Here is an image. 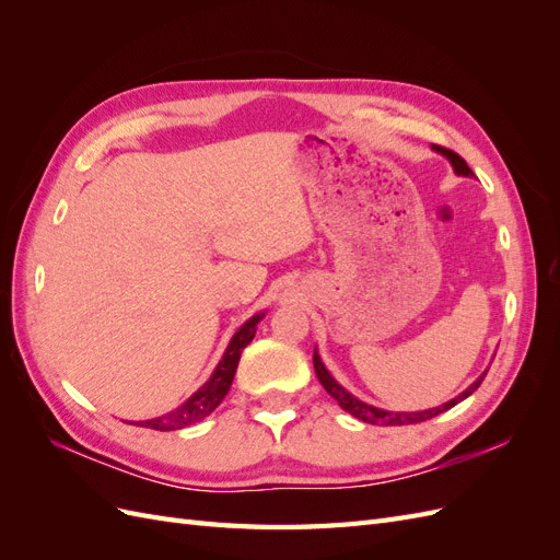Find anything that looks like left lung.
I'll list each match as a JSON object with an SVG mask.
<instances>
[{
  "instance_id": "1",
  "label": "left lung",
  "mask_w": 560,
  "mask_h": 560,
  "mask_svg": "<svg viewBox=\"0 0 560 560\" xmlns=\"http://www.w3.org/2000/svg\"><path fill=\"white\" fill-rule=\"evenodd\" d=\"M436 151H442L444 156H448L451 159V163H453V167H455V173L457 175H474L471 171H469V165L465 163V159L460 156V154H455V151H451V149H446V147H436ZM313 366H315V374H317V378H319V383H322V387L327 389V393L341 404V409L343 411H348L350 416H354V418H360V420H364V422H369V425H413V422H422V420H430V418H434V416H439V413H444V411H448L451 406H455L457 401H463V399H467L474 389H477L479 385H481V381L486 378V374L479 378V381H474L463 395H457L455 399H451L448 404H444V406H436V409H430V411H418V413H395V411H383V409H376V406H369V404H364V401H360L358 397H352L348 389H343L341 385H338L334 378H331V374L329 371L325 369V364H322V360H319V354L315 352L313 354Z\"/></svg>"
}]
</instances>
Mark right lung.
<instances>
[{"label":"right lung","mask_w":560,"mask_h":560,"mask_svg":"<svg viewBox=\"0 0 560 560\" xmlns=\"http://www.w3.org/2000/svg\"><path fill=\"white\" fill-rule=\"evenodd\" d=\"M261 317L264 315H254L252 319L245 322V325L238 331H235V336L231 338V343L224 352L222 362H219L217 369H214L212 378L206 385H202L189 401L182 404L179 409L165 413L161 418L144 420V422H140V425L159 430V432H173V430L189 428V425H194V422L210 416L219 406V401L226 397L229 387L233 383V376H235V369H238V362H241V352H243L245 346H249L254 334H257V325L261 322Z\"/></svg>","instance_id":"1"}]
</instances>
